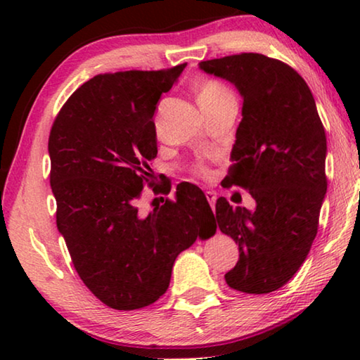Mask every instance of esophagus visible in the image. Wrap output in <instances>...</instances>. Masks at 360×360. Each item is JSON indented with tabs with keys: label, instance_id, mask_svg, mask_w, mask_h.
I'll list each match as a JSON object with an SVG mask.
<instances>
[{
	"label": "esophagus",
	"instance_id": "esophagus-1",
	"mask_svg": "<svg viewBox=\"0 0 360 360\" xmlns=\"http://www.w3.org/2000/svg\"><path fill=\"white\" fill-rule=\"evenodd\" d=\"M206 200H208V202H210L211 208L214 210V205H216V200H217V195H216V192H212V191H208V192H206Z\"/></svg>",
	"mask_w": 360,
	"mask_h": 360
}]
</instances>
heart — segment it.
I'll return each instance as SVG.
<instances>
[{
    "label": "heart",
    "instance_id": "heart-1",
    "mask_svg": "<svg viewBox=\"0 0 360 360\" xmlns=\"http://www.w3.org/2000/svg\"><path fill=\"white\" fill-rule=\"evenodd\" d=\"M227 95H231V92L221 82L205 81L202 84V87H200V90H198V101L200 103L212 101V100H217V98H221V96H227ZM198 173L206 174V169L203 167H200Z\"/></svg>",
    "mask_w": 360,
    "mask_h": 360
}]
</instances>
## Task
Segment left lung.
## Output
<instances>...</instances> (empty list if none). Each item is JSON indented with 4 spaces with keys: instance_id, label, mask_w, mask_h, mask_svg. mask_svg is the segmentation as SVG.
<instances>
[{
    "instance_id": "1",
    "label": "left lung",
    "mask_w": 360,
    "mask_h": 360,
    "mask_svg": "<svg viewBox=\"0 0 360 360\" xmlns=\"http://www.w3.org/2000/svg\"><path fill=\"white\" fill-rule=\"evenodd\" d=\"M198 66L241 95L235 163L225 182L255 200L252 211L224 197L216 203L219 229L240 249L225 281L246 294H268L295 275L318 233L327 192L324 127L307 82L279 60L249 52Z\"/></svg>"
}]
</instances>
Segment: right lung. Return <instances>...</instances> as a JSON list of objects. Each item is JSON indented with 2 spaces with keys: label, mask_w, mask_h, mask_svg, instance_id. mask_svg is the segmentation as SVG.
<instances>
[{
  "label": "right lung",
  "mask_w": 360,
  "mask_h": 360,
  "mask_svg": "<svg viewBox=\"0 0 360 360\" xmlns=\"http://www.w3.org/2000/svg\"><path fill=\"white\" fill-rule=\"evenodd\" d=\"M186 65L95 76L70 96L52 125L57 227L77 275L109 308L129 311L158 300L176 257L216 233L208 200L193 184L176 187L174 202L148 216L136 206L157 157V103Z\"/></svg>",
  "instance_id": "right-lung-1"
}]
</instances>
